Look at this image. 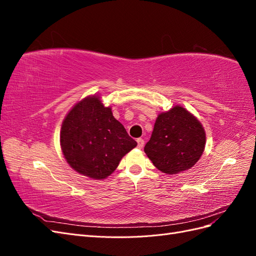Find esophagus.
Listing matches in <instances>:
<instances>
[{"mask_svg": "<svg viewBox=\"0 0 256 256\" xmlns=\"http://www.w3.org/2000/svg\"><path fill=\"white\" fill-rule=\"evenodd\" d=\"M136 142H138V148H142V147L144 146V140H143V138H138V140H136Z\"/></svg>", "mask_w": 256, "mask_h": 256, "instance_id": "34e87169", "label": "esophagus"}]
</instances>
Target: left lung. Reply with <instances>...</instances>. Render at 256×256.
Listing matches in <instances>:
<instances>
[{
  "label": "left lung",
  "instance_id": "obj_1",
  "mask_svg": "<svg viewBox=\"0 0 256 256\" xmlns=\"http://www.w3.org/2000/svg\"><path fill=\"white\" fill-rule=\"evenodd\" d=\"M205 130L200 120L180 106L158 115L144 152L166 174H177L194 166L205 148Z\"/></svg>",
  "mask_w": 256,
  "mask_h": 256
}]
</instances>
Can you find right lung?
<instances>
[{
	"label": "right lung",
	"mask_w": 256,
	"mask_h": 256,
	"mask_svg": "<svg viewBox=\"0 0 256 256\" xmlns=\"http://www.w3.org/2000/svg\"><path fill=\"white\" fill-rule=\"evenodd\" d=\"M60 147L68 164L92 180L110 176L138 143L114 118L98 96L82 99L68 112L60 128Z\"/></svg>",
	"instance_id": "add662e5"
}]
</instances>
